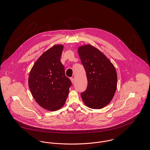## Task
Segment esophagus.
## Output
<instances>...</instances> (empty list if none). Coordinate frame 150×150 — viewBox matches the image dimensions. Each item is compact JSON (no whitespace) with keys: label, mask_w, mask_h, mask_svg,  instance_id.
Listing matches in <instances>:
<instances>
[{"label":"esophagus","mask_w":150,"mask_h":150,"mask_svg":"<svg viewBox=\"0 0 150 150\" xmlns=\"http://www.w3.org/2000/svg\"><path fill=\"white\" fill-rule=\"evenodd\" d=\"M70 80H71V83L73 84L74 83V79L73 78H70Z\"/></svg>","instance_id":"obj_1"}]
</instances>
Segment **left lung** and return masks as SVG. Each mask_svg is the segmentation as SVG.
Returning a JSON list of instances; mask_svg holds the SVG:
<instances>
[{"label":"left lung","mask_w":150,"mask_h":150,"mask_svg":"<svg viewBox=\"0 0 150 150\" xmlns=\"http://www.w3.org/2000/svg\"><path fill=\"white\" fill-rule=\"evenodd\" d=\"M78 52L88 80L86 91L81 93V98L86 106L102 108L110 102L115 92V69L100 51L91 45L81 46Z\"/></svg>","instance_id":"left-lung-1"}]
</instances>
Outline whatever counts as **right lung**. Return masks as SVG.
<instances>
[{
	"mask_svg": "<svg viewBox=\"0 0 150 150\" xmlns=\"http://www.w3.org/2000/svg\"><path fill=\"white\" fill-rule=\"evenodd\" d=\"M64 45H55L44 52L32 67L29 87L36 102L44 108L56 111L64 105L71 86L61 62Z\"/></svg>",
	"mask_w": 150,
	"mask_h": 150,
	"instance_id": "1",
	"label": "right lung"
}]
</instances>
